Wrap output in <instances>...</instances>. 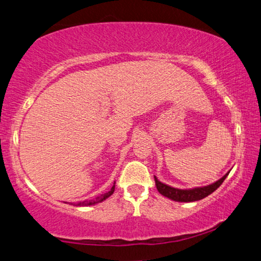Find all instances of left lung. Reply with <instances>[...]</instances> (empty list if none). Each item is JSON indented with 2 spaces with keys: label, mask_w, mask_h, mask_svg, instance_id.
Listing matches in <instances>:
<instances>
[{
  "label": "left lung",
  "mask_w": 261,
  "mask_h": 261,
  "mask_svg": "<svg viewBox=\"0 0 261 261\" xmlns=\"http://www.w3.org/2000/svg\"><path fill=\"white\" fill-rule=\"evenodd\" d=\"M230 171L226 173L225 175H223L220 180L215 181L214 184L204 186V187H195V188H189V189H180L172 187V186L166 185L158 180V177L154 176L155 186L158 192L161 195L165 197H168L169 200L176 201V202H195L202 198L206 197L210 194L214 193L220 186L223 184V181L225 180V177L229 175Z\"/></svg>",
  "instance_id": "left-lung-1"
}]
</instances>
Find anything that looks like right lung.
Wrapping results in <instances>:
<instances>
[{"label":"right lung","mask_w":261,"mask_h":261,"mask_svg":"<svg viewBox=\"0 0 261 261\" xmlns=\"http://www.w3.org/2000/svg\"><path fill=\"white\" fill-rule=\"evenodd\" d=\"M115 184L116 182H114V186H113V187H111V189L109 190V192H107L105 194H101L100 196L95 197V198H93V200L79 202V203H76L75 205H77V206H89V205H94V204L100 203V202H103V201L107 200V198H108L109 196H111L114 194V192H115Z\"/></svg>","instance_id":"obj_1"}]
</instances>
